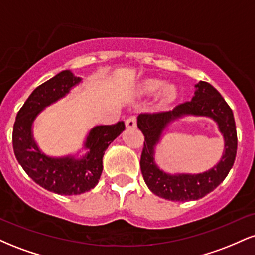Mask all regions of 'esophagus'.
<instances>
[{"instance_id":"obj_1","label":"esophagus","mask_w":255,"mask_h":255,"mask_svg":"<svg viewBox=\"0 0 255 255\" xmlns=\"http://www.w3.org/2000/svg\"><path fill=\"white\" fill-rule=\"evenodd\" d=\"M126 127L127 128H136V118L135 116H130L126 120Z\"/></svg>"}]
</instances>
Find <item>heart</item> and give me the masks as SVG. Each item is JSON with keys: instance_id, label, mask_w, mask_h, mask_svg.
I'll list each match as a JSON object with an SVG mask.
<instances>
[{"instance_id": "1", "label": "heart", "mask_w": 255, "mask_h": 255, "mask_svg": "<svg viewBox=\"0 0 255 255\" xmlns=\"http://www.w3.org/2000/svg\"><path fill=\"white\" fill-rule=\"evenodd\" d=\"M163 84L162 80L159 79L150 78L146 79L142 83L139 84L137 86V93L140 96H151L153 93H156L159 88V92L157 95V103L159 107H166V105L171 104L177 97V89L175 85L172 84Z\"/></svg>"}]
</instances>
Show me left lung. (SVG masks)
I'll use <instances>...</instances> for the list:
<instances>
[{
	"instance_id": "8db88e82",
	"label": "left lung",
	"mask_w": 255,
	"mask_h": 255,
	"mask_svg": "<svg viewBox=\"0 0 255 255\" xmlns=\"http://www.w3.org/2000/svg\"><path fill=\"white\" fill-rule=\"evenodd\" d=\"M183 116H204L218 122L225 137V151L221 160L209 171L200 174L171 175L157 168L154 150L166 127ZM137 127L145 136L140 168L150 191L171 201L198 200L223 182L235 162L238 134L233 110L211 84L199 81L192 101L177 105L174 110L157 114H140Z\"/></svg>"
}]
</instances>
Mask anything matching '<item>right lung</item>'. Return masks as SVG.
<instances>
[{
  "label": "right lung",
  "mask_w": 255,
  "mask_h": 255,
  "mask_svg": "<svg viewBox=\"0 0 255 255\" xmlns=\"http://www.w3.org/2000/svg\"><path fill=\"white\" fill-rule=\"evenodd\" d=\"M79 83L80 77L62 71L39 85L19 110L13 128V148L19 164L37 184L61 195H77L95 188L103 171L105 150L125 130L124 121L93 127L84 142L87 152L81 158L50 157L39 150L32 133L34 120Z\"/></svg>",
  "instance_id": "add662e5"
}]
</instances>
